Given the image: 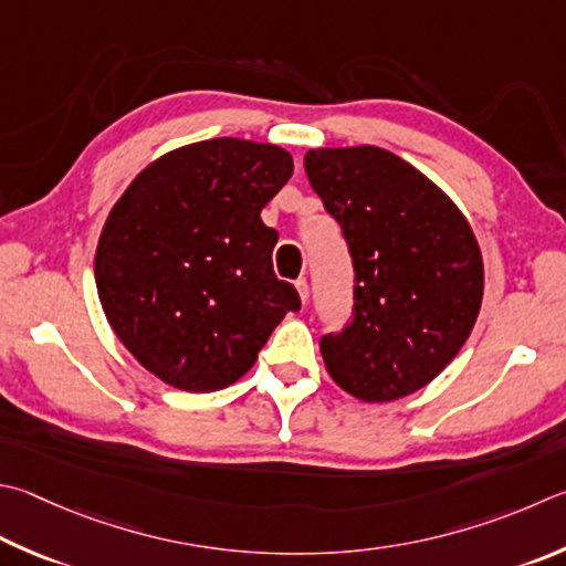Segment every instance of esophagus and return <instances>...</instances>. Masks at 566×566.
Wrapping results in <instances>:
<instances>
[{
    "label": "esophagus",
    "instance_id": "obj_1",
    "mask_svg": "<svg viewBox=\"0 0 566 566\" xmlns=\"http://www.w3.org/2000/svg\"><path fill=\"white\" fill-rule=\"evenodd\" d=\"M294 286H296V292H300V296H302V302L306 304V296H310V284H306V280L304 276H300V280L294 282Z\"/></svg>",
    "mask_w": 566,
    "mask_h": 566
}]
</instances>
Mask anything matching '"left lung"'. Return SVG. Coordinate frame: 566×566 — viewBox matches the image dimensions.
<instances>
[{"mask_svg":"<svg viewBox=\"0 0 566 566\" xmlns=\"http://www.w3.org/2000/svg\"><path fill=\"white\" fill-rule=\"evenodd\" d=\"M304 170L354 256V318L322 338L334 384L364 403L428 386L478 322L485 270L458 205L396 153L312 148Z\"/></svg>","mask_w":566,"mask_h":566,"instance_id":"1","label":"left lung"}]
</instances>
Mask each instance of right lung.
Here are the masks:
<instances>
[{
    "label": "right lung",
    "instance_id": "add662e5",
    "mask_svg": "<svg viewBox=\"0 0 566 566\" xmlns=\"http://www.w3.org/2000/svg\"><path fill=\"white\" fill-rule=\"evenodd\" d=\"M272 143L212 138L143 168L96 248V290L120 344L163 384L210 394L250 371L302 306L276 280V232L260 212L292 178Z\"/></svg>",
    "mask_w": 566,
    "mask_h": 566
}]
</instances>
